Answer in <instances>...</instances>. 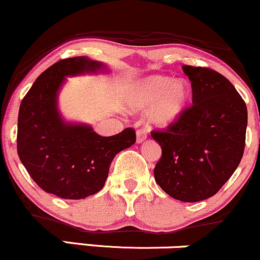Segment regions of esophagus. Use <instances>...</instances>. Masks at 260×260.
I'll use <instances>...</instances> for the list:
<instances>
[{"mask_svg":"<svg viewBox=\"0 0 260 260\" xmlns=\"http://www.w3.org/2000/svg\"><path fill=\"white\" fill-rule=\"evenodd\" d=\"M147 139V133L144 129H138L137 131V143H143Z\"/></svg>","mask_w":260,"mask_h":260,"instance_id":"34e87169","label":"esophagus"}]
</instances>
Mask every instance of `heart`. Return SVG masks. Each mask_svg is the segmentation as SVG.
I'll list each match as a JSON object with an SVG mask.
<instances>
[{
	"mask_svg": "<svg viewBox=\"0 0 260 260\" xmlns=\"http://www.w3.org/2000/svg\"><path fill=\"white\" fill-rule=\"evenodd\" d=\"M190 99V86L184 80L167 76H149L137 82L127 92V105L137 111L147 110L153 127L165 128L175 123Z\"/></svg>",
	"mask_w": 260,
	"mask_h": 260,
	"instance_id": "b5f03b06",
	"label": "heart"
}]
</instances>
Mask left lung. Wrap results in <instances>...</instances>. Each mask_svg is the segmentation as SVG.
<instances>
[{"label": "left lung", "instance_id": "1", "mask_svg": "<svg viewBox=\"0 0 260 260\" xmlns=\"http://www.w3.org/2000/svg\"><path fill=\"white\" fill-rule=\"evenodd\" d=\"M192 105L167 129L152 131L161 158L156 184L173 199L198 202L217 193L235 173L246 145V102L230 80L202 67H182Z\"/></svg>", "mask_w": 260, "mask_h": 260}]
</instances>
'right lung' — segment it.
<instances>
[{
	"label": "right lung",
	"instance_id": "1",
	"mask_svg": "<svg viewBox=\"0 0 260 260\" xmlns=\"http://www.w3.org/2000/svg\"><path fill=\"white\" fill-rule=\"evenodd\" d=\"M106 71L87 56L62 59L43 71L19 106L17 152L30 178L45 192L80 200L104 187L113 158L136 143L133 128L102 137L87 124L68 123L58 110L65 76Z\"/></svg>",
	"mask_w": 260,
	"mask_h": 260
}]
</instances>
